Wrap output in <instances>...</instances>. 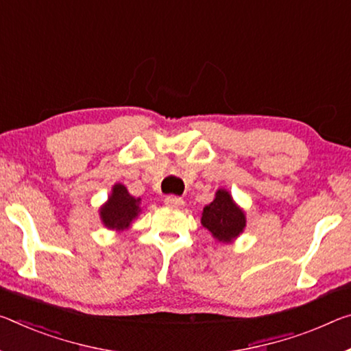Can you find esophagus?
Listing matches in <instances>:
<instances>
[{
  "label": "esophagus",
  "mask_w": 351,
  "mask_h": 351,
  "mask_svg": "<svg viewBox=\"0 0 351 351\" xmlns=\"http://www.w3.org/2000/svg\"><path fill=\"white\" fill-rule=\"evenodd\" d=\"M164 203L167 206H170V208H181V206L184 204V199H182L181 197H176V195H169V197H165Z\"/></svg>",
  "instance_id": "1"
}]
</instances>
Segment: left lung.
Wrapping results in <instances>:
<instances>
[{"label": "left lung", "mask_w": 351, "mask_h": 351, "mask_svg": "<svg viewBox=\"0 0 351 351\" xmlns=\"http://www.w3.org/2000/svg\"><path fill=\"white\" fill-rule=\"evenodd\" d=\"M202 223L220 242H231L245 228V214L226 191H217L215 199L204 206Z\"/></svg>", "instance_id": "1"}]
</instances>
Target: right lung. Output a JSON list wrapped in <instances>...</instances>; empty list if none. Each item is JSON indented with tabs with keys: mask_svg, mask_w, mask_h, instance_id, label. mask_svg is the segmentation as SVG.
Wrapping results in <instances>:
<instances>
[{
	"mask_svg": "<svg viewBox=\"0 0 351 351\" xmlns=\"http://www.w3.org/2000/svg\"><path fill=\"white\" fill-rule=\"evenodd\" d=\"M138 202L141 199L131 197L125 186L115 184L109 202L103 206L101 213H99L103 223L108 228H112V230H123V228L130 226L131 221L141 213Z\"/></svg>",
	"mask_w": 351,
	"mask_h": 351,
	"instance_id": "add662e5",
	"label": "right lung"
}]
</instances>
